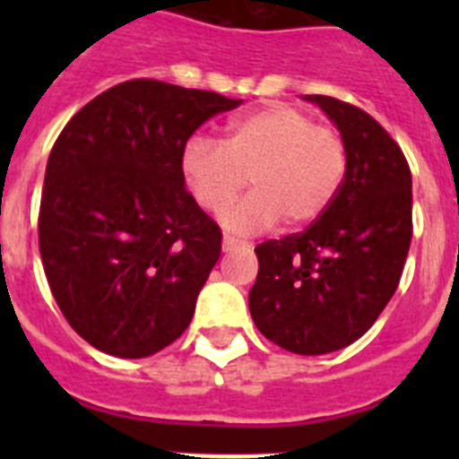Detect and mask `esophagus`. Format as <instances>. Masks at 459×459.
Returning a JSON list of instances; mask_svg holds the SVG:
<instances>
[{
    "mask_svg": "<svg viewBox=\"0 0 459 459\" xmlns=\"http://www.w3.org/2000/svg\"><path fill=\"white\" fill-rule=\"evenodd\" d=\"M241 248H248V243L238 241V238L230 237V234L222 237V250H225V253H232V250H241Z\"/></svg>",
    "mask_w": 459,
    "mask_h": 459,
    "instance_id": "1",
    "label": "esophagus"
}]
</instances>
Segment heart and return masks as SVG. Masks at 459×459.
I'll list each match as a JSON object with an SVG mask.
<instances>
[{
	"instance_id": "obj_1",
	"label": "heart",
	"mask_w": 459,
	"mask_h": 459,
	"mask_svg": "<svg viewBox=\"0 0 459 459\" xmlns=\"http://www.w3.org/2000/svg\"><path fill=\"white\" fill-rule=\"evenodd\" d=\"M181 174L195 202L221 213L248 180L255 193L222 213L234 232L275 222L307 227L328 211L347 174V144L338 128L315 124L291 105H269L232 119L225 140L197 135L181 152Z\"/></svg>"
}]
</instances>
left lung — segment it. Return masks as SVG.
Here are the masks:
<instances>
[{
  "label": "left lung",
  "instance_id": "left-lung-1",
  "mask_svg": "<svg viewBox=\"0 0 459 459\" xmlns=\"http://www.w3.org/2000/svg\"><path fill=\"white\" fill-rule=\"evenodd\" d=\"M338 126L347 174L307 230L259 243L248 296L259 333L294 354L356 342L395 294L411 243V172L397 142L356 105L306 96Z\"/></svg>",
  "mask_w": 459,
  "mask_h": 459
}]
</instances>
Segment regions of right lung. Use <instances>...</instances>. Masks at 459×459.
Returning a JSON list of instances; mask_svg holds the SVG:
<instances>
[{"label": "right lung", "instance_id": "right-lung-1", "mask_svg": "<svg viewBox=\"0 0 459 459\" xmlns=\"http://www.w3.org/2000/svg\"><path fill=\"white\" fill-rule=\"evenodd\" d=\"M238 105L128 80L89 100L56 137L39 250L56 306L96 350L144 359L188 328L222 234L186 190L181 152L204 121Z\"/></svg>", "mask_w": 459, "mask_h": 459}]
</instances>
